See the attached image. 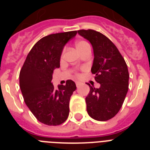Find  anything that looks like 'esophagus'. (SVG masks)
Listing matches in <instances>:
<instances>
[{
    "label": "esophagus",
    "mask_w": 150,
    "mask_h": 150,
    "mask_svg": "<svg viewBox=\"0 0 150 150\" xmlns=\"http://www.w3.org/2000/svg\"><path fill=\"white\" fill-rule=\"evenodd\" d=\"M79 85H80V82H79V81H76V86H79Z\"/></svg>",
    "instance_id": "obj_1"
}]
</instances>
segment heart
I'll return each mask as SVG.
<instances>
[{"label":"heart","instance_id":"b5f03b06","mask_svg":"<svg viewBox=\"0 0 150 150\" xmlns=\"http://www.w3.org/2000/svg\"><path fill=\"white\" fill-rule=\"evenodd\" d=\"M87 46H89V44L87 43L86 41H79V42H77L76 44V47L77 50H82V49H84L86 48V47H87Z\"/></svg>","mask_w":150,"mask_h":150}]
</instances>
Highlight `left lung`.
<instances>
[{"label":"left lung","instance_id":"8db88e82","mask_svg":"<svg viewBox=\"0 0 150 150\" xmlns=\"http://www.w3.org/2000/svg\"><path fill=\"white\" fill-rule=\"evenodd\" d=\"M78 34L90 42L94 52L91 71L100 87L91 86L86 98L88 114L98 121L114 117L121 109L128 90V67L110 39L96 30H79Z\"/></svg>","mask_w":150,"mask_h":150}]
</instances>
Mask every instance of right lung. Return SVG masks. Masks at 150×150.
Here are the masks:
<instances>
[{"label": "right lung", "instance_id": "right-lung-1", "mask_svg": "<svg viewBox=\"0 0 150 150\" xmlns=\"http://www.w3.org/2000/svg\"><path fill=\"white\" fill-rule=\"evenodd\" d=\"M77 31L50 34L41 38L29 52L19 74V85L24 100L40 122L59 125L69 115V102L76 84L69 79L65 86L55 89L52 74L60 67L62 51Z\"/></svg>", "mask_w": 150, "mask_h": 150}]
</instances>
